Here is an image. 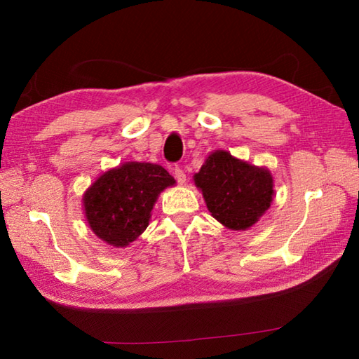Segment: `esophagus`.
<instances>
[{"instance_id": "1", "label": "esophagus", "mask_w": 359, "mask_h": 359, "mask_svg": "<svg viewBox=\"0 0 359 359\" xmlns=\"http://www.w3.org/2000/svg\"><path fill=\"white\" fill-rule=\"evenodd\" d=\"M172 172H174L175 180H177L180 185H184L185 182H187V174L184 172V169H182L180 166H174L172 168Z\"/></svg>"}]
</instances>
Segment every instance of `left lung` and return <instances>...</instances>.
Masks as SVG:
<instances>
[{
  "label": "left lung",
  "instance_id": "obj_1",
  "mask_svg": "<svg viewBox=\"0 0 359 359\" xmlns=\"http://www.w3.org/2000/svg\"><path fill=\"white\" fill-rule=\"evenodd\" d=\"M210 214L231 229L250 228L269 209L272 175L267 169L241 161L224 150L209 155L194 174Z\"/></svg>",
  "mask_w": 359,
  "mask_h": 359
}]
</instances>
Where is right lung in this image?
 Instances as JSON below:
<instances>
[{"instance_id": "add662e5", "label": "right lung", "mask_w": 359, "mask_h": 359, "mask_svg": "<svg viewBox=\"0 0 359 359\" xmlns=\"http://www.w3.org/2000/svg\"><path fill=\"white\" fill-rule=\"evenodd\" d=\"M175 180L151 163H125L101 175L83 196L87 222L100 239L126 247L149 226L158 194Z\"/></svg>"}]
</instances>
